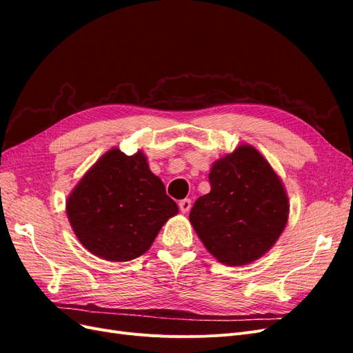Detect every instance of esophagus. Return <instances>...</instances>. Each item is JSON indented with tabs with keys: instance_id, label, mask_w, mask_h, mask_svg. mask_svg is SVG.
Listing matches in <instances>:
<instances>
[{
	"instance_id": "obj_1",
	"label": "esophagus",
	"mask_w": 353,
	"mask_h": 353,
	"mask_svg": "<svg viewBox=\"0 0 353 353\" xmlns=\"http://www.w3.org/2000/svg\"><path fill=\"white\" fill-rule=\"evenodd\" d=\"M178 206H179V210H181V212H183V213H187V212L191 209V200H190V199L181 200V201L178 203Z\"/></svg>"
}]
</instances>
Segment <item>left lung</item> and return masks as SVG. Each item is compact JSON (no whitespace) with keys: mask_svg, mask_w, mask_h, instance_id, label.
Returning <instances> with one entry per match:
<instances>
[{"mask_svg":"<svg viewBox=\"0 0 353 353\" xmlns=\"http://www.w3.org/2000/svg\"><path fill=\"white\" fill-rule=\"evenodd\" d=\"M210 193L199 197L190 222L210 254L230 266L259 259L288 218L281 179L254 147L244 144L213 163Z\"/></svg>","mask_w":353,"mask_h":353,"instance_id":"1","label":"left lung"}]
</instances>
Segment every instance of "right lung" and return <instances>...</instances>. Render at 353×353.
Returning a JSON list of instances; mask_svg holds the SVG:
<instances>
[{"instance_id":"1","label":"right lung","mask_w":353,"mask_h":353,"mask_svg":"<svg viewBox=\"0 0 353 353\" xmlns=\"http://www.w3.org/2000/svg\"><path fill=\"white\" fill-rule=\"evenodd\" d=\"M66 212L85 249L105 261L128 262L150 249L178 206L143 152L126 156L112 148L73 188Z\"/></svg>"}]
</instances>
